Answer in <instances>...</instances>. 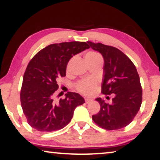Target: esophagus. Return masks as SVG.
I'll use <instances>...</instances> for the list:
<instances>
[{
    "instance_id": "34e87169",
    "label": "esophagus",
    "mask_w": 160,
    "mask_h": 160,
    "mask_svg": "<svg viewBox=\"0 0 160 160\" xmlns=\"http://www.w3.org/2000/svg\"><path fill=\"white\" fill-rule=\"evenodd\" d=\"M91 101H92V100L89 99V98H85V103H89Z\"/></svg>"
}]
</instances>
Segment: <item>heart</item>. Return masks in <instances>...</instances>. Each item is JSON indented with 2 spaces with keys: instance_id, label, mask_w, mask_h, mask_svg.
I'll return each instance as SVG.
<instances>
[{
  "instance_id": "b5f03b06",
  "label": "heart",
  "mask_w": 160,
  "mask_h": 160,
  "mask_svg": "<svg viewBox=\"0 0 160 160\" xmlns=\"http://www.w3.org/2000/svg\"><path fill=\"white\" fill-rule=\"evenodd\" d=\"M85 58L88 64L98 61L103 62V58H102L101 55L97 52H89L85 55ZM71 61H72V59H70L68 64V68L70 65ZM95 88H96V83L95 81L91 80H83L76 84V89L81 93L85 95H91L93 94Z\"/></svg>"
}]
</instances>
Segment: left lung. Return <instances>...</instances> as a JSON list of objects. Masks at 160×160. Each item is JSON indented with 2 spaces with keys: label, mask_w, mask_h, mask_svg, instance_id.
Masks as SVG:
<instances>
[{
  "label": "left lung",
  "mask_w": 160,
  "mask_h": 160,
  "mask_svg": "<svg viewBox=\"0 0 160 160\" xmlns=\"http://www.w3.org/2000/svg\"><path fill=\"white\" fill-rule=\"evenodd\" d=\"M88 43L104 59L102 93L115 94L111 104L96 98L101 109L92 118L104 129H120L132 122L141 107L142 88L139 74L132 60L120 49L101 43Z\"/></svg>",
  "instance_id": "obj_1"
}]
</instances>
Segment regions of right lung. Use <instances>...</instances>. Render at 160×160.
Returning a JSON list of instances; mask_svg holds the SVG:
<instances>
[{
  "label": "right lung",
  "instance_id": "1",
  "mask_svg": "<svg viewBox=\"0 0 160 160\" xmlns=\"http://www.w3.org/2000/svg\"><path fill=\"white\" fill-rule=\"evenodd\" d=\"M90 48L85 42L50 44L35 54L23 75L20 99L27 122L39 132L59 130L70 122L75 108L85 103L78 93L68 92L65 99H54L59 78L66 75L71 57Z\"/></svg>",
  "mask_w": 160,
  "mask_h": 160
}]
</instances>
